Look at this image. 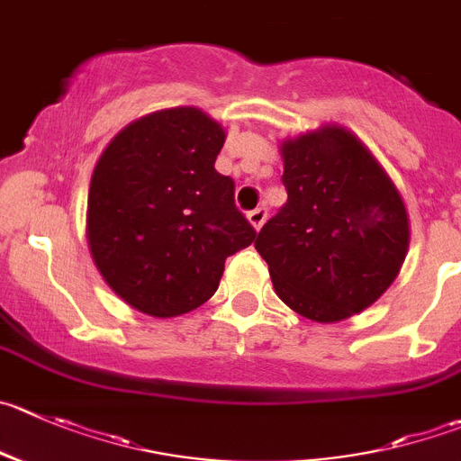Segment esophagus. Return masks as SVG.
Masks as SVG:
<instances>
[{"instance_id": "esophagus-1", "label": "esophagus", "mask_w": 461, "mask_h": 461, "mask_svg": "<svg viewBox=\"0 0 461 461\" xmlns=\"http://www.w3.org/2000/svg\"><path fill=\"white\" fill-rule=\"evenodd\" d=\"M267 214H269V210H267L265 205H260V208L251 210V212H249L247 217H249V221H251V226L256 228V230H260L262 223L267 221Z\"/></svg>"}]
</instances>
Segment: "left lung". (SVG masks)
Listing matches in <instances>:
<instances>
[{"label": "left lung", "instance_id": "8db88e82", "mask_svg": "<svg viewBox=\"0 0 461 461\" xmlns=\"http://www.w3.org/2000/svg\"><path fill=\"white\" fill-rule=\"evenodd\" d=\"M287 203L258 233L283 303L319 323L383 296L410 242L401 194L369 149L341 126L283 142Z\"/></svg>", "mask_w": 461, "mask_h": 461}]
</instances>
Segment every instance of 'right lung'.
<instances>
[{
	"label": "right lung",
	"instance_id": "obj_1",
	"mask_svg": "<svg viewBox=\"0 0 461 461\" xmlns=\"http://www.w3.org/2000/svg\"><path fill=\"white\" fill-rule=\"evenodd\" d=\"M223 129L199 108L158 111L115 135L87 194V244L113 292L151 317L212 296L223 262L256 240L235 181L214 169Z\"/></svg>",
	"mask_w": 461,
	"mask_h": 461
}]
</instances>
